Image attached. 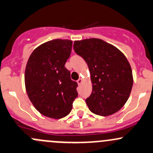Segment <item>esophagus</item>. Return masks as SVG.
<instances>
[{
    "mask_svg": "<svg viewBox=\"0 0 153 153\" xmlns=\"http://www.w3.org/2000/svg\"><path fill=\"white\" fill-rule=\"evenodd\" d=\"M77 83H78V85H81V83H83V79H82V78H79V79L77 81Z\"/></svg>",
    "mask_w": 153,
    "mask_h": 153,
    "instance_id": "esophagus-1",
    "label": "esophagus"
}]
</instances>
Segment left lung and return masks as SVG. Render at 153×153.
<instances>
[{
    "instance_id": "8db88e82",
    "label": "left lung",
    "mask_w": 153,
    "mask_h": 153,
    "mask_svg": "<svg viewBox=\"0 0 153 153\" xmlns=\"http://www.w3.org/2000/svg\"><path fill=\"white\" fill-rule=\"evenodd\" d=\"M75 52L89 67L92 92L86 102L92 113L106 117L120 111L131 94V67L123 53L100 39L74 42Z\"/></svg>"
}]
</instances>
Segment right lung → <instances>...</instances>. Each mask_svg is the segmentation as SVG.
<instances>
[{
    "instance_id": "right-lung-1",
    "label": "right lung",
    "mask_w": 153,
    "mask_h": 153,
    "mask_svg": "<svg viewBox=\"0 0 153 153\" xmlns=\"http://www.w3.org/2000/svg\"><path fill=\"white\" fill-rule=\"evenodd\" d=\"M72 41L51 40L30 54L25 71L27 94L35 108L45 117L61 119L70 113L78 97L75 81L64 67L72 51Z\"/></svg>"
}]
</instances>
